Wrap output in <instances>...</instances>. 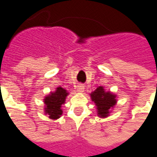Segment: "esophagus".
Wrapping results in <instances>:
<instances>
[{
    "mask_svg": "<svg viewBox=\"0 0 157 157\" xmlns=\"http://www.w3.org/2000/svg\"><path fill=\"white\" fill-rule=\"evenodd\" d=\"M77 90L78 92H84L85 90V85H82V84H79V85H77Z\"/></svg>",
    "mask_w": 157,
    "mask_h": 157,
    "instance_id": "esophagus-1",
    "label": "esophagus"
}]
</instances>
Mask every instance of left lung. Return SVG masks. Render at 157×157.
<instances>
[{
	"label": "left lung",
	"mask_w": 157,
	"mask_h": 157,
	"mask_svg": "<svg viewBox=\"0 0 157 157\" xmlns=\"http://www.w3.org/2000/svg\"><path fill=\"white\" fill-rule=\"evenodd\" d=\"M90 97L97 106V115L101 118H106L109 115L110 109L116 104V95L110 91H105L102 86H99L92 93Z\"/></svg>",
	"instance_id": "8db88e82"
}]
</instances>
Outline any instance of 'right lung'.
Listing matches in <instances>:
<instances>
[{"instance_id": "1", "label": "right lung", "mask_w": 157, "mask_h": 157, "mask_svg": "<svg viewBox=\"0 0 157 157\" xmlns=\"http://www.w3.org/2000/svg\"><path fill=\"white\" fill-rule=\"evenodd\" d=\"M68 92L62 87H57L55 92H51L44 98V113L52 120H56L62 114L61 105L64 104Z\"/></svg>"}]
</instances>
